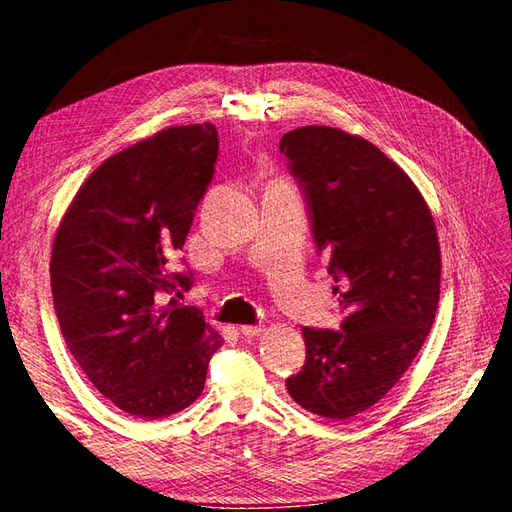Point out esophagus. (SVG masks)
Masks as SVG:
<instances>
[{
	"instance_id": "esophagus-1",
	"label": "esophagus",
	"mask_w": 512,
	"mask_h": 512,
	"mask_svg": "<svg viewBox=\"0 0 512 512\" xmlns=\"http://www.w3.org/2000/svg\"><path fill=\"white\" fill-rule=\"evenodd\" d=\"M239 331L245 337H256V335H260L262 331H265V327H262V324H243Z\"/></svg>"
}]
</instances>
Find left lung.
<instances>
[{
	"label": "left lung",
	"mask_w": 512,
	"mask_h": 512,
	"mask_svg": "<svg viewBox=\"0 0 512 512\" xmlns=\"http://www.w3.org/2000/svg\"><path fill=\"white\" fill-rule=\"evenodd\" d=\"M280 151L344 312L339 331L303 327L305 365L286 389L307 412L346 421L393 389L431 331L438 232L412 179L365 138L305 126L284 134Z\"/></svg>",
	"instance_id": "8db88e82"
}]
</instances>
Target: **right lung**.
Segmentation results:
<instances>
[{"label":"right lung","instance_id":"1","mask_svg":"<svg viewBox=\"0 0 512 512\" xmlns=\"http://www.w3.org/2000/svg\"><path fill=\"white\" fill-rule=\"evenodd\" d=\"M213 123L166 128L104 160L61 220L51 290L61 335L96 389L138 418L188 408L205 389L222 335L196 307L158 292L188 290L170 273L213 179Z\"/></svg>","mask_w":512,"mask_h":512}]
</instances>
